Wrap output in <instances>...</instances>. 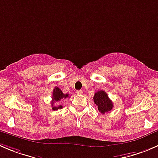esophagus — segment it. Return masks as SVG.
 <instances>
[{
  "mask_svg": "<svg viewBox=\"0 0 158 158\" xmlns=\"http://www.w3.org/2000/svg\"><path fill=\"white\" fill-rule=\"evenodd\" d=\"M76 93H77L78 95H82V93H83V92H82V90H77V91H76Z\"/></svg>",
  "mask_w": 158,
  "mask_h": 158,
  "instance_id": "34e87169",
  "label": "esophagus"
}]
</instances>
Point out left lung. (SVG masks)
I'll return each mask as SVG.
<instances>
[{
    "label": "left lung",
    "mask_w": 158,
    "mask_h": 158,
    "mask_svg": "<svg viewBox=\"0 0 158 158\" xmlns=\"http://www.w3.org/2000/svg\"><path fill=\"white\" fill-rule=\"evenodd\" d=\"M94 102L98 106V110L102 114L108 113L113 109V102L110 100L108 95L104 90H100L95 93L93 96Z\"/></svg>",
    "instance_id": "8db88e82"
}]
</instances>
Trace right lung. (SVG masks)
<instances>
[{
    "instance_id": "add662e5",
    "label": "right lung",
    "mask_w": 158,
    "mask_h": 158,
    "mask_svg": "<svg viewBox=\"0 0 158 158\" xmlns=\"http://www.w3.org/2000/svg\"><path fill=\"white\" fill-rule=\"evenodd\" d=\"M67 97H69V94H64L62 92V90L59 88V87H55V89H53V93H52V106L53 110H57L58 109H62V106L59 105L58 106H54V103L56 102H59L61 99H66Z\"/></svg>"
}]
</instances>
